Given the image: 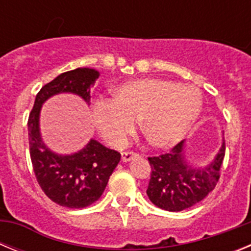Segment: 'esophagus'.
Wrapping results in <instances>:
<instances>
[{"label":"esophagus","instance_id":"34e87169","mask_svg":"<svg viewBox=\"0 0 251 251\" xmlns=\"http://www.w3.org/2000/svg\"><path fill=\"white\" fill-rule=\"evenodd\" d=\"M139 154L134 152H123L122 153V161L123 162H129L132 161L133 158H138Z\"/></svg>","mask_w":251,"mask_h":251}]
</instances>
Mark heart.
<instances>
[{"mask_svg": "<svg viewBox=\"0 0 251 251\" xmlns=\"http://www.w3.org/2000/svg\"><path fill=\"white\" fill-rule=\"evenodd\" d=\"M202 94L192 85L165 79H141L119 85L113 99H98L93 122L100 136L122 146L136 129V121L151 145L171 148L182 141L202 110Z\"/></svg>", "mask_w": 251, "mask_h": 251, "instance_id": "1", "label": "heart"}]
</instances>
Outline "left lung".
I'll use <instances>...</instances> for the list:
<instances>
[{
  "instance_id": "1",
  "label": "left lung",
  "mask_w": 251,
  "mask_h": 251,
  "mask_svg": "<svg viewBox=\"0 0 251 251\" xmlns=\"http://www.w3.org/2000/svg\"><path fill=\"white\" fill-rule=\"evenodd\" d=\"M225 141L205 167L192 165L186 156L185 141L170 153L150 157L151 178L147 195L151 202L166 211H182L200 202L212 191L220 177Z\"/></svg>"
}]
</instances>
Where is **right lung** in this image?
<instances>
[{
  "label": "right lung",
  "mask_w": 251,
  "mask_h": 251,
  "mask_svg": "<svg viewBox=\"0 0 251 251\" xmlns=\"http://www.w3.org/2000/svg\"><path fill=\"white\" fill-rule=\"evenodd\" d=\"M98 77V70L90 68H77L60 74L40 89L28 117L30 156L37 182L50 200L69 208H83L99 200L121 161V153L106 148L94 138L77 152H54L41 137L40 113L48 99L63 93L77 95L89 105L90 89Z\"/></svg>",
  "instance_id": "add662e5"
}]
</instances>
